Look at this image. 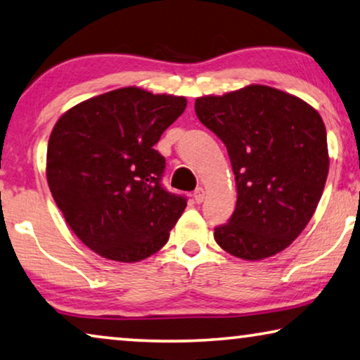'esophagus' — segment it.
<instances>
[{
    "instance_id": "esophagus-1",
    "label": "esophagus",
    "mask_w": 360,
    "mask_h": 360,
    "mask_svg": "<svg viewBox=\"0 0 360 360\" xmlns=\"http://www.w3.org/2000/svg\"><path fill=\"white\" fill-rule=\"evenodd\" d=\"M194 198L197 203H202L203 198H205V191H203V187H197L195 192H194Z\"/></svg>"
}]
</instances>
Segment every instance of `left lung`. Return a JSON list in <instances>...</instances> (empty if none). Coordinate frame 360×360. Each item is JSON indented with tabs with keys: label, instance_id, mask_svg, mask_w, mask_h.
<instances>
[{
	"label": "left lung",
	"instance_id": "8db88e82",
	"mask_svg": "<svg viewBox=\"0 0 360 360\" xmlns=\"http://www.w3.org/2000/svg\"><path fill=\"white\" fill-rule=\"evenodd\" d=\"M195 115L228 148L238 191L214 240L238 259L262 260L291 245L315 213L328 176L326 129L304 100L252 84L198 96Z\"/></svg>",
	"mask_w": 360,
	"mask_h": 360
}]
</instances>
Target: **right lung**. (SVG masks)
I'll use <instances>...</instances> for the list:
<instances>
[{"label": "right lung", "instance_id": "obj_1", "mask_svg": "<svg viewBox=\"0 0 360 360\" xmlns=\"http://www.w3.org/2000/svg\"><path fill=\"white\" fill-rule=\"evenodd\" d=\"M186 105L124 87L72 106L53 127L51 195L74 234L105 259L132 264L168 243L187 202L160 184L165 158L153 146Z\"/></svg>", "mask_w": 360, "mask_h": 360}]
</instances>
